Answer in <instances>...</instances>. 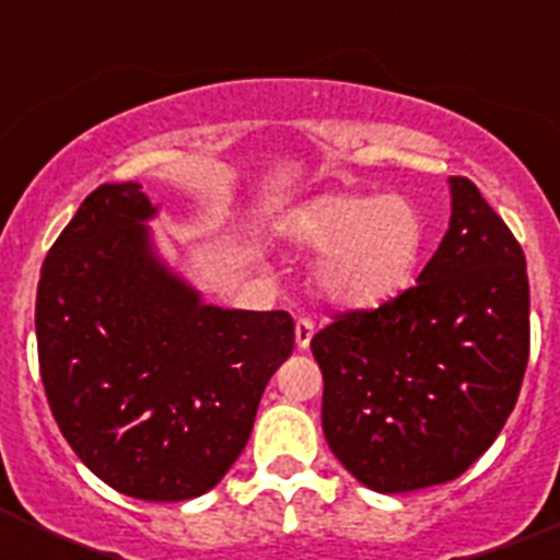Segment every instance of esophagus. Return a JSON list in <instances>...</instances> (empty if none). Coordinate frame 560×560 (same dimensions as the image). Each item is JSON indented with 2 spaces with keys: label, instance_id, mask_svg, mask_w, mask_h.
Returning a JSON list of instances; mask_svg holds the SVG:
<instances>
[{
  "label": "esophagus",
  "instance_id": "1",
  "mask_svg": "<svg viewBox=\"0 0 560 560\" xmlns=\"http://www.w3.org/2000/svg\"><path fill=\"white\" fill-rule=\"evenodd\" d=\"M311 339H314V323L311 319H305V316H300L294 325V341H296V348L305 350L311 345Z\"/></svg>",
  "mask_w": 560,
  "mask_h": 560
}]
</instances>
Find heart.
Listing matches in <instances>:
<instances>
[{
  "label": "heart",
  "mask_w": 560,
  "mask_h": 560,
  "mask_svg": "<svg viewBox=\"0 0 560 560\" xmlns=\"http://www.w3.org/2000/svg\"><path fill=\"white\" fill-rule=\"evenodd\" d=\"M289 237L311 252L314 285L339 308H375L407 289L423 252L420 210L398 192H325L291 215Z\"/></svg>",
  "instance_id": "1"
}]
</instances>
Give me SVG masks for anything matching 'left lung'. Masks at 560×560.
I'll return each instance as SVG.
<instances>
[{"instance_id":"obj_1","label":"left lung","mask_w":560,"mask_h":560,"mask_svg":"<svg viewBox=\"0 0 560 560\" xmlns=\"http://www.w3.org/2000/svg\"><path fill=\"white\" fill-rule=\"evenodd\" d=\"M448 187V232L418 283L311 339L325 440L378 493L457 479L488 452L530 355L522 246L474 182L452 176Z\"/></svg>"}]
</instances>
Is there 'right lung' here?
I'll list each match as a JSON object with an SVG mask.
<instances>
[{
	"instance_id": "1",
	"label": "right lung",
	"mask_w": 560,
	"mask_h": 560,
	"mask_svg": "<svg viewBox=\"0 0 560 560\" xmlns=\"http://www.w3.org/2000/svg\"><path fill=\"white\" fill-rule=\"evenodd\" d=\"M142 185H101L42 266L38 368L89 471L145 502L196 499L241 457L294 350L285 311L207 305L153 246Z\"/></svg>"
}]
</instances>
